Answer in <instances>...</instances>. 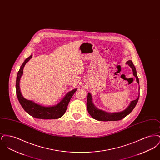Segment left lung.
Wrapping results in <instances>:
<instances>
[{"label":"left lung","mask_w":160,"mask_h":160,"mask_svg":"<svg viewBox=\"0 0 160 160\" xmlns=\"http://www.w3.org/2000/svg\"><path fill=\"white\" fill-rule=\"evenodd\" d=\"M127 64H128L129 67L131 68L133 75L136 78V81L139 84V80L137 77V72L136 68L131 61H127ZM140 89V88H139ZM139 98V95L137 98L135 100H133L131 102L129 106L125 110H124L122 112H116V113H108L105 111L101 110L98 109L95 106V105L92 102L91 94L90 93H88V101H87V109L89 112V113L91 116L92 117L99 121H119L121 120L123 118H124L125 116H127L128 114H129L132 110L134 108V107L136 106L138 100Z\"/></svg>","instance_id":"8db88e82"}]
</instances>
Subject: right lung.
I'll list each match as a JSON object with an SVG mask.
<instances>
[{"instance_id":"1","label":"right lung","mask_w":160,"mask_h":160,"mask_svg":"<svg viewBox=\"0 0 160 160\" xmlns=\"http://www.w3.org/2000/svg\"><path fill=\"white\" fill-rule=\"evenodd\" d=\"M32 55L28 57L20 67L16 80V93L20 104L23 109L33 118L41 119H56L61 118L65 113L69 101L76 92L77 89H74L69 92L65 97L56 105L53 106L46 107L36 104L32 101L25 99L21 93L20 89V80L23 75V68L26 63L32 58Z\"/></svg>"}]
</instances>
